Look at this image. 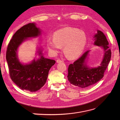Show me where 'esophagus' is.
Instances as JSON below:
<instances>
[{"label": "esophagus", "instance_id": "1", "mask_svg": "<svg viewBox=\"0 0 120 120\" xmlns=\"http://www.w3.org/2000/svg\"><path fill=\"white\" fill-rule=\"evenodd\" d=\"M63 62V60H61L60 59H57L56 60V63H62Z\"/></svg>", "mask_w": 120, "mask_h": 120}]
</instances>
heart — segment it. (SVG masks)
<instances>
[{
    "label": "heart",
    "instance_id": "heart-1",
    "mask_svg": "<svg viewBox=\"0 0 120 120\" xmlns=\"http://www.w3.org/2000/svg\"><path fill=\"white\" fill-rule=\"evenodd\" d=\"M53 38H49L47 43L48 48L53 54L59 52L61 46L68 57L74 59L80 56L86 44L85 32L75 28L67 27L56 31Z\"/></svg>",
    "mask_w": 120,
    "mask_h": 120
}]
</instances>
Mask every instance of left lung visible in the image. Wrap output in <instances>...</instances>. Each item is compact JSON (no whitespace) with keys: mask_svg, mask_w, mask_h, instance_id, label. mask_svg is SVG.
Listing matches in <instances>:
<instances>
[{"mask_svg":"<svg viewBox=\"0 0 120 120\" xmlns=\"http://www.w3.org/2000/svg\"><path fill=\"white\" fill-rule=\"evenodd\" d=\"M94 45L101 46L104 52L103 59L100 66L97 68H90L86 63V59L90 50L86 52L70 64L68 68V79L71 84L79 88H86L95 85L104 77V72L110 61L111 50L109 46L106 36L103 32L98 30L94 36Z\"/></svg>","mask_w":120,"mask_h":120,"instance_id":"obj_1","label":"left lung"}]
</instances>
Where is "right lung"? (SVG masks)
Here are the masks:
<instances>
[{"label": "right lung", "mask_w": 120, "mask_h": 120, "mask_svg": "<svg viewBox=\"0 0 120 120\" xmlns=\"http://www.w3.org/2000/svg\"><path fill=\"white\" fill-rule=\"evenodd\" d=\"M40 34L41 30L34 23L24 25L13 35L6 53L11 79L20 89L31 92L37 91L45 85L50 68L56 61L45 58L41 50L39 49V59L34 60L30 64H22L17 58V50L25 39L37 37Z\"/></svg>", "instance_id": "right-lung-1"}]
</instances>
